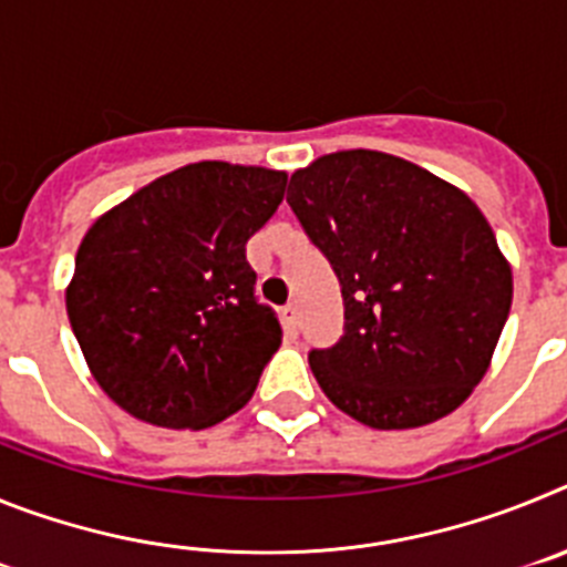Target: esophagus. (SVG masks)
Returning <instances> with one entry per match:
<instances>
[{
  "label": "esophagus",
  "instance_id": "1",
  "mask_svg": "<svg viewBox=\"0 0 567 567\" xmlns=\"http://www.w3.org/2000/svg\"><path fill=\"white\" fill-rule=\"evenodd\" d=\"M280 320H284V327H287V332H298L300 327V312L295 303H289V307L280 309Z\"/></svg>",
  "mask_w": 567,
  "mask_h": 567
}]
</instances>
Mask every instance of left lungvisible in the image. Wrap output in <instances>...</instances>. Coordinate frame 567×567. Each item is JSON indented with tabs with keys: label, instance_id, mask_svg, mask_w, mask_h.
Instances as JSON below:
<instances>
[{
	"label": "left lung",
	"instance_id": "left-lung-1",
	"mask_svg": "<svg viewBox=\"0 0 567 567\" xmlns=\"http://www.w3.org/2000/svg\"><path fill=\"white\" fill-rule=\"evenodd\" d=\"M287 202L343 295V338L309 354L323 394L380 432L460 409L488 372L514 298L511 264L477 204L378 150L295 169Z\"/></svg>",
	"mask_w": 567,
	"mask_h": 567
}]
</instances>
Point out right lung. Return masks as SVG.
<instances>
[{
  "instance_id": "add662e5",
  "label": "right lung",
  "mask_w": 567,
  "mask_h": 567,
  "mask_svg": "<svg viewBox=\"0 0 567 567\" xmlns=\"http://www.w3.org/2000/svg\"><path fill=\"white\" fill-rule=\"evenodd\" d=\"M284 187V169L187 164L87 229L64 303L90 374L130 417L198 432L249 403L280 327L255 300L247 240Z\"/></svg>"
}]
</instances>
